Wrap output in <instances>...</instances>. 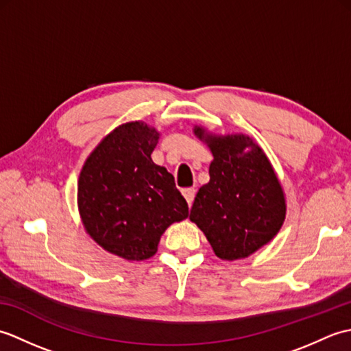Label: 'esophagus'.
<instances>
[{
    "mask_svg": "<svg viewBox=\"0 0 351 351\" xmlns=\"http://www.w3.org/2000/svg\"><path fill=\"white\" fill-rule=\"evenodd\" d=\"M182 195H184L185 200L189 202V205H191L193 200H195V196H196V190L195 189H184Z\"/></svg>",
    "mask_w": 351,
    "mask_h": 351,
    "instance_id": "34e87169",
    "label": "esophagus"
}]
</instances>
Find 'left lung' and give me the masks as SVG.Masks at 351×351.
Here are the masks:
<instances>
[{"mask_svg": "<svg viewBox=\"0 0 351 351\" xmlns=\"http://www.w3.org/2000/svg\"><path fill=\"white\" fill-rule=\"evenodd\" d=\"M210 147V182L199 189L190 220L205 234L215 256H250L278 235L287 215L285 193L270 160L245 134H213L195 126Z\"/></svg>", "mask_w": 351, "mask_h": 351, "instance_id": "8db88e82", "label": "left lung"}]
</instances>
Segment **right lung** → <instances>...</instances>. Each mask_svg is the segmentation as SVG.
<instances>
[{
	"label": "right lung",
	"mask_w": 351,
	"mask_h": 351,
	"mask_svg": "<svg viewBox=\"0 0 351 351\" xmlns=\"http://www.w3.org/2000/svg\"><path fill=\"white\" fill-rule=\"evenodd\" d=\"M158 140L160 132L141 121L119 125L80 171L77 202L86 232L126 261L154 256L164 230L189 217L173 176L151 158Z\"/></svg>",
	"instance_id": "right-lung-1"
}]
</instances>
